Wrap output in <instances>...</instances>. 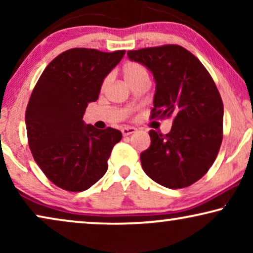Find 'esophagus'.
<instances>
[{"label": "esophagus", "instance_id": "esophagus-1", "mask_svg": "<svg viewBox=\"0 0 253 253\" xmlns=\"http://www.w3.org/2000/svg\"><path fill=\"white\" fill-rule=\"evenodd\" d=\"M136 131H137L136 127L126 126V127H123V129H122V133H123V136H130V134L134 133Z\"/></svg>", "mask_w": 253, "mask_h": 253}]
</instances>
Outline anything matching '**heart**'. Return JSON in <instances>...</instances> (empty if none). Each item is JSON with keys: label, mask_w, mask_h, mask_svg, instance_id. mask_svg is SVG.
<instances>
[{"label": "heart", "mask_w": 253, "mask_h": 253, "mask_svg": "<svg viewBox=\"0 0 253 253\" xmlns=\"http://www.w3.org/2000/svg\"><path fill=\"white\" fill-rule=\"evenodd\" d=\"M123 76L124 79H126V83L133 82L138 78L141 77H146L147 72L145 70V68L143 65H140L139 63H134V62H129L124 65L123 68Z\"/></svg>", "instance_id": "obj_1"}]
</instances>
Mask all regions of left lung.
Returning <instances> with one entry per match:
<instances>
[{
	"label": "left lung",
	"mask_w": 253,
	"mask_h": 253,
	"mask_svg": "<svg viewBox=\"0 0 253 253\" xmlns=\"http://www.w3.org/2000/svg\"><path fill=\"white\" fill-rule=\"evenodd\" d=\"M155 82L152 119L172 120L171 130L150 131L140 154L148 177L169 189L193 184L209 171L222 143L223 103L215 83L195 55L177 44L129 50Z\"/></svg>",
	"instance_id": "1"
}]
</instances>
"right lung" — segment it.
I'll return each mask as SVG.
<instances>
[{
  "label": "right lung",
  "instance_id": "obj_1",
  "mask_svg": "<svg viewBox=\"0 0 253 253\" xmlns=\"http://www.w3.org/2000/svg\"><path fill=\"white\" fill-rule=\"evenodd\" d=\"M124 54L69 49L47 65L31 94L25 115L31 152L58 188L84 191L106 174L107 161L122 133L113 127L95 129L83 116Z\"/></svg>",
  "mask_w": 253,
  "mask_h": 253
}]
</instances>
